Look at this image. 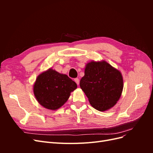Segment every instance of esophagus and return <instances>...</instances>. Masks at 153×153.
Segmentation results:
<instances>
[{
    "mask_svg": "<svg viewBox=\"0 0 153 153\" xmlns=\"http://www.w3.org/2000/svg\"><path fill=\"white\" fill-rule=\"evenodd\" d=\"M75 82L76 83V84L77 85H78L79 84V82H80V81H79V78H75Z\"/></svg>",
    "mask_w": 153,
    "mask_h": 153,
    "instance_id": "34e87169",
    "label": "esophagus"
}]
</instances>
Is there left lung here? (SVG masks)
<instances>
[{
	"label": "left lung",
	"mask_w": 153,
	"mask_h": 153,
	"mask_svg": "<svg viewBox=\"0 0 153 153\" xmlns=\"http://www.w3.org/2000/svg\"><path fill=\"white\" fill-rule=\"evenodd\" d=\"M80 86L92 107L99 111L112 108L123 89L121 73L105 61L91 62L85 69Z\"/></svg>",
	"instance_id": "left-lung-1"
}]
</instances>
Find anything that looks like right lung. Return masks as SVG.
Instances as JSON below:
<instances>
[{"mask_svg":"<svg viewBox=\"0 0 153 153\" xmlns=\"http://www.w3.org/2000/svg\"><path fill=\"white\" fill-rule=\"evenodd\" d=\"M77 85L66 75L52 69L43 72L37 78L34 93L38 102L50 110H57L65 103L71 92Z\"/></svg>","mask_w":153,"mask_h":153,"instance_id":"right-lung-1","label":"right lung"}]
</instances>
